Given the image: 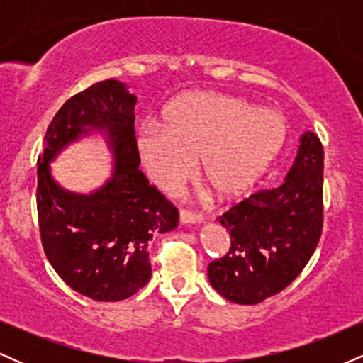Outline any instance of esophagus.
<instances>
[{
    "mask_svg": "<svg viewBox=\"0 0 363 363\" xmlns=\"http://www.w3.org/2000/svg\"><path fill=\"white\" fill-rule=\"evenodd\" d=\"M179 220H181L182 225H194L203 222V215L194 213V211L181 210L179 211Z\"/></svg>",
    "mask_w": 363,
    "mask_h": 363,
    "instance_id": "esophagus-1",
    "label": "esophagus"
}]
</instances>
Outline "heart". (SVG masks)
I'll use <instances>...</instances> for the list:
<instances>
[{"mask_svg":"<svg viewBox=\"0 0 363 363\" xmlns=\"http://www.w3.org/2000/svg\"><path fill=\"white\" fill-rule=\"evenodd\" d=\"M286 140L285 118L245 99L216 91L182 95L164 112V126L147 124L136 150L147 176L172 193L194 174L220 201L239 198L259 181Z\"/></svg>","mask_w":363,"mask_h":363,"instance_id":"b5f03b06","label":"heart"}]
</instances>
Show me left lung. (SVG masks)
<instances>
[{"mask_svg":"<svg viewBox=\"0 0 363 363\" xmlns=\"http://www.w3.org/2000/svg\"><path fill=\"white\" fill-rule=\"evenodd\" d=\"M323 145L306 131L281 186L257 191L218 216L230 249L210 262L208 280L222 297L254 306L306 268L323 232Z\"/></svg>","mask_w":363,"mask_h":363,"instance_id":"left-lung-1","label":"left lung"}]
</instances>
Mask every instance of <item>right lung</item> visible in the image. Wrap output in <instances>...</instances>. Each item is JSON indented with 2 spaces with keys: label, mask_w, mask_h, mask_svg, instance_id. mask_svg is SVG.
<instances>
[{
  "label": "right lung",
  "mask_w": 363,
  "mask_h": 363,
  "mask_svg": "<svg viewBox=\"0 0 363 363\" xmlns=\"http://www.w3.org/2000/svg\"><path fill=\"white\" fill-rule=\"evenodd\" d=\"M136 97L118 80L89 86L54 116L37 160V213L45 256L66 285L91 301L119 302L152 277L148 240L177 227V208L138 169ZM102 132L115 155L111 177L89 195L66 191L49 163L69 143Z\"/></svg>",
  "instance_id": "1"
}]
</instances>
